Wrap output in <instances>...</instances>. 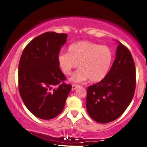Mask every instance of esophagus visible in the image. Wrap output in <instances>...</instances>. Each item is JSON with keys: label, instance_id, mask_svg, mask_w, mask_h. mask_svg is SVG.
<instances>
[{"label": "esophagus", "instance_id": "34e87169", "mask_svg": "<svg viewBox=\"0 0 147 147\" xmlns=\"http://www.w3.org/2000/svg\"><path fill=\"white\" fill-rule=\"evenodd\" d=\"M78 87H79V85H77V84H73L71 86V90H75L76 88H77Z\"/></svg>", "mask_w": 147, "mask_h": 147}]
</instances>
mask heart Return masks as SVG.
I'll return each instance as SVG.
<instances>
[{
    "mask_svg": "<svg viewBox=\"0 0 147 147\" xmlns=\"http://www.w3.org/2000/svg\"><path fill=\"white\" fill-rule=\"evenodd\" d=\"M113 59L111 49L90 41H79L69 45L68 53H61L57 61L65 75L78 69L70 78L74 82H82L90 78L92 82H98L107 75Z\"/></svg>",
    "mask_w": 147,
    "mask_h": 147,
    "instance_id": "heart-1",
    "label": "heart"
}]
</instances>
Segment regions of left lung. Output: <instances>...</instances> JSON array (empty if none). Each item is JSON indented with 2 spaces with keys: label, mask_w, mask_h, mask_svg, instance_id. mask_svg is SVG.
<instances>
[{
  "label": "left lung",
  "mask_w": 147,
  "mask_h": 147,
  "mask_svg": "<svg viewBox=\"0 0 147 147\" xmlns=\"http://www.w3.org/2000/svg\"><path fill=\"white\" fill-rule=\"evenodd\" d=\"M118 43L115 59L106 77L88 87V113L96 122L106 123L119 117L132 101L136 87V67L132 56Z\"/></svg>",
  "instance_id": "obj_1"
}]
</instances>
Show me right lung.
<instances>
[{
    "instance_id": "obj_1",
    "label": "right lung",
    "mask_w": 147,
    "mask_h": 147,
    "mask_svg": "<svg viewBox=\"0 0 147 147\" xmlns=\"http://www.w3.org/2000/svg\"><path fill=\"white\" fill-rule=\"evenodd\" d=\"M67 35L48 32L32 40L19 64V90L26 107L36 117L53 119L61 113L71 89L57 57Z\"/></svg>"
}]
</instances>
